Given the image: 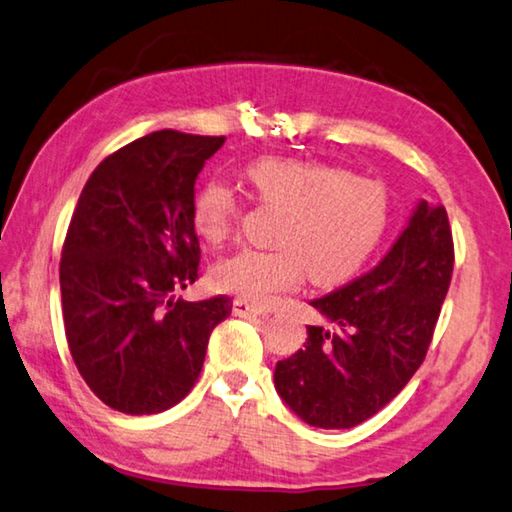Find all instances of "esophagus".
Wrapping results in <instances>:
<instances>
[{"label":"esophagus","mask_w":512,"mask_h":512,"mask_svg":"<svg viewBox=\"0 0 512 512\" xmlns=\"http://www.w3.org/2000/svg\"><path fill=\"white\" fill-rule=\"evenodd\" d=\"M232 314L234 316H259V314H264V310L262 307H257L255 303H250V300H246V298H234Z\"/></svg>","instance_id":"esophagus-1"}]
</instances>
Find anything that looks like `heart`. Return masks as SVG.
Segmentation results:
<instances>
[{
    "label": "heart",
    "instance_id": "heart-1",
    "mask_svg": "<svg viewBox=\"0 0 512 512\" xmlns=\"http://www.w3.org/2000/svg\"><path fill=\"white\" fill-rule=\"evenodd\" d=\"M259 200L282 212L273 250L243 248L214 266L218 289L264 303L296 287L303 271L314 285H337L358 273L383 241L392 200L376 180L321 161L262 157L246 168ZM239 218V198L223 182H207L193 202V227L212 246Z\"/></svg>",
    "mask_w": 512,
    "mask_h": 512
}]
</instances>
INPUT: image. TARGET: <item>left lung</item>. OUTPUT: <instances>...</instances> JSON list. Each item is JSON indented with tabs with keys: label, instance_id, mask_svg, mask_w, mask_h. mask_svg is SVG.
Wrapping results in <instances>:
<instances>
[{
	"label": "left lung",
	"instance_id": "obj_1",
	"mask_svg": "<svg viewBox=\"0 0 512 512\" xmlns=\"http://www.w3.org/2000/svg\"><path fill=\"white\" fill-rule=\"evenodd\" d=\"M446 209L419 200L389 253L348 285L310 300L328 326L275 364V392L314 428H353L383 410L424 362L449 291Z\"/></svg>",
	"mask_w": 512,
	"mask_h": 512
}]
</instances>
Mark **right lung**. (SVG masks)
Instances as JSON below:
<instances>
[{"instance_id":"1","label":"right lung","mask_w":512,"mask_h":512,"mask_svg":"<svg viewBox=\"0 0 512 512\" xmlns=\"http://www.w3.org/2000/svg\"><path fill=\"white\" fill-rule=\"evenodd\" d=\"M225 136L161 129L93 170L61 253V305L81 378L109 408L154 415L191 392L227 296L175 298L198 280L196 180Z\"/></svg>"}]
</instances>
